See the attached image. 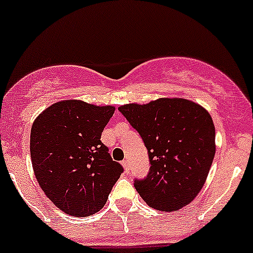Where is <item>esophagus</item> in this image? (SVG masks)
I'll return each mask as SVG.
<instances>
[{
	"label": "esophagus",
	"mask_w": 253,
	"mask_h": 253,
	"mask_svg": "<svg viewBox=\"0 0 253 253\" xmlns=\"http://www.w3.org/2000/svg\"><path fill=\"white\" fill-rule=\"evenodd\" d=\"M122 166H124L125 171H126V173H128V171H129V165H128V162H127V161H122Z\"/></svg>",
	"instance_id": "1"
}]
</instances>
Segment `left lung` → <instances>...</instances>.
I'll use <instances>...</instances> for the list:
<instances>
[{
  "instance_id": "obj_1",
  "label": "left lung",
  "mask_w": 253,
  "mask_h": 253,
  "mask_svg": "<svg viewBox=\"0 0 253 253\" xmlns=\"http://www.w3.org/2000/svg\"><path fill=\"white\" fill-rule=\"evenodd\" d=\"M139 132L151 163L135 180L141 198L160 211H176L201 192L215 156V126L201 104L185 98H158L119 107Z\"/></svg>"
}]
</instances>
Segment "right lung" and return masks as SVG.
<instances>
[{"label":"right lung","instance_id":"1","mask_svg":"<svg viewBox=\"0 0 253 253\" xmlns=\"http://www.w3.org/2000/svg\"><path fill=\"white\" fill-rule=\"evenodd\" d=\"M114 112L113 105L65 99L33 121L30 152L36 179L50 201L68 215L98 212L124 170L101 141Z\"/></svg>","mask_w":253,"mask_h":253}]
</instances>
